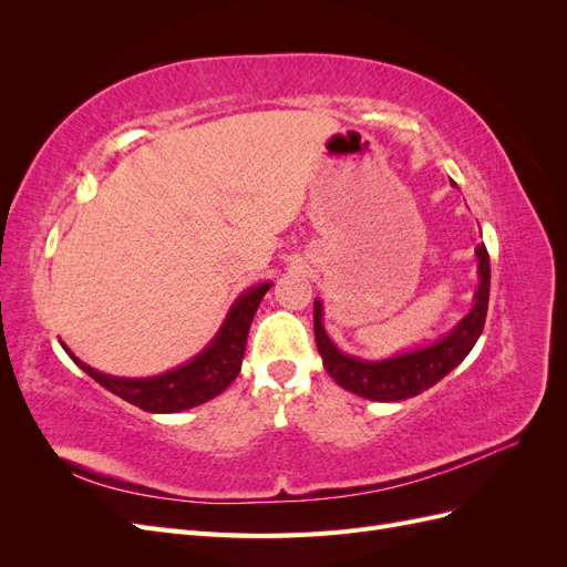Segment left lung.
I'll return each instance as SVG.
<instances>
[{"mask_svg": "<svg viewBox=\"0 0 567 567\" xmlns=\"http://www.w3.org/2000/svg\"><path fill=\"white\" fill-rule=\"evenodd\" d=\"M477 257V290L471 312L463 317L454 329L427 342L416 350L398 352L388 359H362L346 354L336 348V342L323 329V305L315 300V340L323 359V367L331 379L359 398L373 402H400L416 398L423 390L433 388L452 369H456L468 357L480 333L485 329L487 302H489V255L485 244L475 248Z\"/></svg>", "mask_w": 567, "mask_h": 567, "instance_id": "8db88e82", "label": "left lung"}]
</instances>
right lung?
<instances>
[{"mask_svg": "<svg viewBox=\"0 0 567 567\" xmlns=\"http://www.w3.org/2000/svg\"><path fill=\"white\" fill-rule=\"evenodd\" d=\"M269 288L271 284H257L244 290L229 307L225 321L208 346L188 359L186 364L158 375H148V379H123V375L96 371L75 357L65 342L61 346L84 373L92 375L109 392L117 394L120 400L151 411V414H175V411L192 409L217 398L234 383L238 371H241L250 321Z\"/></svg>", "mask_w": 567, "mask_h": 567, "instance_id": "add662e5", "label": "right lung"}]
</instances>
